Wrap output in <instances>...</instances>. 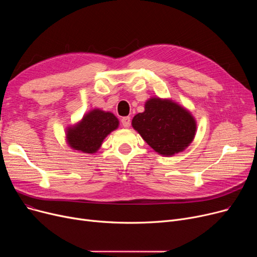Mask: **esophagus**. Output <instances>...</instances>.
Masks as SVG:
<instances>
[{
	"label": "esophagus",
	"mask_w": 257,
	"mask_h": 257,
	"mask_svg": "<svg viewBox=\"0 0 257 257\" xmlns=\"http://www.w3.org/2000/svg\"><path fill=\"white\" fill-rule=\"evenodd\" d=\"M121 125H123L125 128H128L129 126H130V121H131V119H130V117L129 116H124L123 118H121Z\"/></svg>",
	"instance_id": "obj_1"
}]
</instances>
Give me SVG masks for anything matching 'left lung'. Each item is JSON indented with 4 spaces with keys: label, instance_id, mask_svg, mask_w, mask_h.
Returning <instances> with one entry per match:
<instances>
[{
    "label": "left lung",
    "instance_id": "1",
    "mask_svg": "<svg viewBox=\"0 0 257 257\" xmlns=\"http://www.w3.org/2000/svg\"><path fill=\"white\" fill-rule=\"evenodd\" d=\"M131 124L155 152L166 157L184 151L197 131L191 111L171 99L158 97L148 100L145 111L134 115Z\"/></svg>",
    "mask_w": 257,
    "mask_h": 257
}]
</instances>
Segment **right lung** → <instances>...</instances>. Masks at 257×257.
Wrapping results in <instances>:
<instances>
[{"label":"right lung","mask_w":257,"mask_h":257,"mask_svg":"<svg viewBox=\"0 0 257 257\" xmlns=\"http://www.w3.org/2000/svg\"><path fill=\"white\" fill-rule=\"evenodd\" d=\"M118 124L117 117L112 112L94 108L78 123L66 128V143L75 151L93 154L100 149L108 134L117 129Z\"/></svg>","instance_id":"1"}]
</instances>
